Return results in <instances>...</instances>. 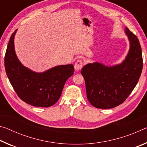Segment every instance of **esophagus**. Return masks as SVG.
<instances>
[{"instance_id":"obj_1","label":"esophagus","mask_w":147,"mask_h":147,"mask_svg":"<svg viewBox=\"0 0 147 147\" xmlns=\"http://www.w3.org/2000/svg\"><path fill=\"white\" fill-rule=\"evenodd\" d=\"M82 66H83V61L82 60H78L74 65V69H75L76 71H79L82 68Z\"/></svg>"}]
</instances>
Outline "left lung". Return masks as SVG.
<instances>
[{
    "mask_svg": "<svg viewBox=\"0 0 147 147\" xmlns=\"http://www.w3.org/2000/svg\"><path fill=\"white\" fill-rule=\"evenodd\" d=\"M124 32L130 48L121 63L108 66L96 61L82 69L87 98L96 108L110 109L120 105L135 88L141 76L143 58L139 41L127 27Z\"/></svg>",
    "mask_w": 147,
    "mask_h": 147,
    "instance_id": "left-lung-1",
    "label": "left lung"
}]
</instances>
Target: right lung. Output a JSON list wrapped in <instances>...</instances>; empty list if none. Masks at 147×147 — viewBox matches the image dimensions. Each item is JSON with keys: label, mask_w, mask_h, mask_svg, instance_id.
I'll return each mask as SVG.
<instances>
[{"label": "right lung", "mask_w": 147, "mask_h": 147, "mask_svg": "<svg viewBox=\"0 0 147 147\" xmlns=\"http://www.w3.org/2000/svg\"><path fill=\"white\" fill-rule=\"evenodd\" d=\"M17 30L10 37L4 58L9 82L22 100L30 105L47 108L59 100L67 79L74 74L72 64L60 65L38 73L23 65L15 51L14 39Z\"/></svg>", "instance_id": "obj_1"}]
</instances>
